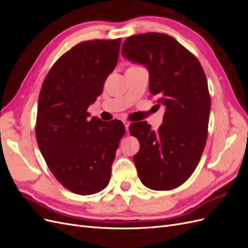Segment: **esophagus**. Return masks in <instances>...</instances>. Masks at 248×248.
Masks as SVG:
<instances>
[{"label":"esophagus","mask_w":248,"mask_h":248,"mask_svg":"<svg viewBox=\"0 0 248 248\" xmlns=\"http://www.w3.org/2000/svg\"><path fill=\"white\" fill-rule=\"evenodd\" d=\"M129 122L128 121H124V125H125V129H126V131L128 132L129 131Z\"/></svg>","instance_id":"34e87169"}]
</instances>
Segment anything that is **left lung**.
Masks as SVG:
<instances>
[{"label": "left lung", "instance_id": "obj_1", "mask_svg": "<svg viewBox=\"0 0 248 248\" xmlns=\"http://www.w3.org/2000/svg\"><path fill=\"white\" fill-rule=\"evenodd\" d=\"M122 56L149 70V91L166 107L162 124L129 126L140 141L133 156L141 183L153 190L182 185L196 170L206 146L211 99L197 57L172 37L146 33L127 38Z\"/></svg>", "mask_w": 248, "mask_h": 248}]
</instances>
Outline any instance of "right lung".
I'll return each mask as SVG.
<instances>
[{
  "instance_id": "add662e5",
  "label": "right lung",
  "mask_w": 248,
  "mask_h": 248,
  "mask_svg": "<svg viewBox=\"0 0 248 248\" xmlns=\"http://www.w3.org/2000/svg\"><path fill=\"white\" fill-rule=\"evenodd\" d=\"M121 39L77 44L52 65L38 99L36 140L48 169L70 191L88 196L108 186L121 121L89 119L88 108L115 69Z\"/></svg>"
}]
</instances>
